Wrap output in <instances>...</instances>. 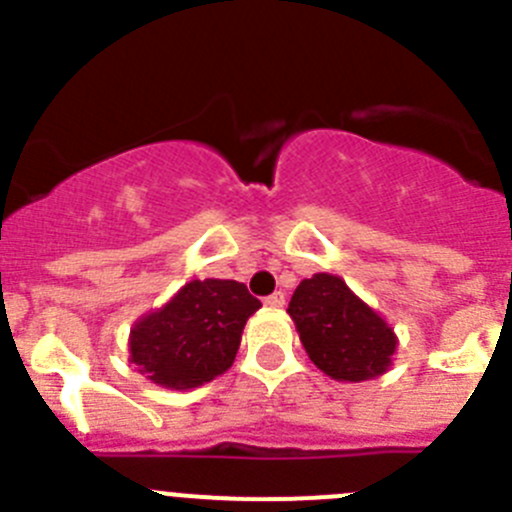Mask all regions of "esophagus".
Wrapping results in <instances>:
<instances>
[{
	"label": "esophagus",
	"instance_id": "1",
	"mask_svg": "<svg viewBox=\"0 0 512 512\" xmlns=\"http://www.w3.org/2000/svg\"><path fill=\"white\" fill-rule=\"evenodd\" d=\"M284 304H286L284 291H274L271 296H266V306H271V309H281Z\"/></svg>",
	"mask_w": 512,
	"mask_h": 512
}]
</instances>
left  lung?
<instances>
[{
  "label": "left lung",
  "instance_id": "left-lung-1",
  "mask_svg": "<svg viewBox=\"0 0 512 512\" xmlns=\"http://www.w3.org/2000/svg\"><path fill=\"white\" fill-rule=\"evenodd\" d=\"M289 316L311 362L337 382H367L392 367L397 334L342 276L314 274L301 281Z\"/></svg>",
  "mask_w": 512,
  "mask_h": 512
}]
</instances>
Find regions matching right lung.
Returning <instances> with one entry per match:
<instances>
[{"mask_svg":"<svg viewBox=\"0 0 512 512\" xmlns=\"http://www.w3.org/2000/svg\"><path fill=\"white\" fill-rule=\"evenodd\" d=\"M261 301L231 279H193L130 329L128 352L145 379L165 389L201 387L233 364L248 316Z\"/></svg>","mask_w":512,"mask_h":512,"instance_id":"add662e5","label":"right lung"}]
</instances>
